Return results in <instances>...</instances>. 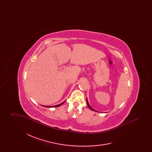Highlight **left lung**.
Here are the masks:
<instances>
[{
    "label": "left lung",
    "mask_w": 152,
    "mask_h": 152,
    "mask_svg": "<svg viewBox=\"0 0 152 152\" xmlns=\"http://www.w3.org/2000/svg\"><path fill=\"white\" fill-rule=\"evenodd\" d=\"M87 105H88V107H89V108L91 110H94V111H95V112H97V111H96V110H94V109L92 108L91 107V106L89 105V102H88V99H87Z\"/></svg>",
    "instance_id": "8db88e82"
}]
</instances>
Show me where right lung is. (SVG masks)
Listing matches in <instances>:
<instances>
[{
	"instance_id": "1",
	"label": "right lung",
	"mask_w": 152,
	"mask_h": 152,
	"mask_svg": "<svg viewBox=\"0 0 152 152\" xmlns=\"http://www.w3.org/2000/svg\"><path fill=\"white\" fill-rule=\"evenodd\" d=\"M65 101H64V102H61V104H58V105H53V106H43L44 107H47V108H52V107H59V106H61L63 104H64V102Z\"/></svg>"
}]
</instances>
